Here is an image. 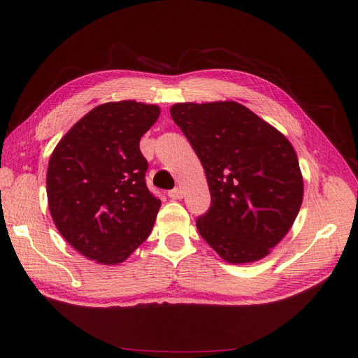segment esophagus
Wrapping results in <instances>:
<instances>
[{"mask_svg":"<svg viewBox=\"0 0 358 358\" xmlns=\"http://www.w3.org/2000/svg\"><path fill=\"white\" fill-rule=\"evenodd\" d=\"M167 196H169L171 200H180V199L183 197V192H182L180 188H175V189L169 191Z\"/></svg>","mask_w":358,"mask_h":358,"instance_id":"obj_1","label":"esophagus"}]
</instances>
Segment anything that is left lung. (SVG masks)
<instances>
[{"instance_id": "1", "label": "left lung", "mask_w": 358, "mask_h": 358, "mask_svg": "<svg viewBox=\"0 0 358 358\" xmlns=\"http://www.w3.org/2000/svg\"><path fill=\"white\" fill-rule=\"evenodd\" d=\"M170 115L201 161L212 203L196 224L225 262L266 257L291 229L303 200L294 148L234 101L178 103Z\"/></svg>"}]
</instances>
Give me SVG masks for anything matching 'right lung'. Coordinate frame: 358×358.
Listing matches in <instances>:
<instances>
[{
  "label": "right lung",
  "instance_id": "right-lung-1",
  "mask_svg": "<svg viewBox=\"0 0 358 358\" xmlns=\"http://www.w3.org/2000/svg\"><path fill=\"white\" fill-rule=\"evenodd\" d=\"M159 107L106 103L62 137L48 167L52 220L76 251L101 264L122 263L152 230L161 201L146 187L140 138Z\"/></svg>",
  "mask_w": 358,
  "mask_h": 358
}]
</instances>
